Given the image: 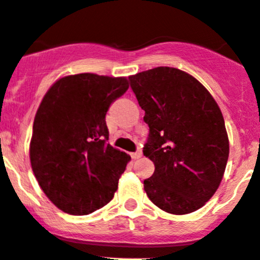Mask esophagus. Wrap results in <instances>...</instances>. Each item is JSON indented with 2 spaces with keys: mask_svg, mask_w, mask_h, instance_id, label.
I'll use <instances>...</instances> for the list:
<instances>
[{
  "mask_svg": "<svg viewBox=\"0 0 260 260\" xmlns=\"http://www.w3.org/2000/svg\"><path fill=\"white\" fill-rule=\"evenodd\" d=\"M141 155H143V153H141V151L139 150V151H136V153L131 154V158H133V159H139V158H141Z\"/></svg>",
  "mask_w": 260,
  "mask_h": 260,
  "instance_id": "esophagus-1",
  "label": "esophagus"
}]
</instances>
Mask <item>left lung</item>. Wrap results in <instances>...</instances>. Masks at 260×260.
<instances>
[{"label":"left lung","instance_id":"8db88e82","mask_svg":"<svg viewBox=\"0 0 260 260\" xmlns=\"http://www.w3.org/2000/svg\"><path fill=\"white\" fill-rule=\"evenodd\" d=\"M129 78L149 126L143 153L155 166L144 181L146 194L168 214L201 209L220 186L229 158L220 107L181 69L156 67Z\"/></svg>","mask_w":260,"mask_h":260}]
</instances>
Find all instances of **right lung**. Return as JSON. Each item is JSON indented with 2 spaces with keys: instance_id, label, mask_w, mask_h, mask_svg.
<instances>
[{
  "instance_id": "1",
  "label": "right lung",
  "mask_w": 260,
  "mask_h": 260,
  "mask_svg": "<svg viewBox=\"0 0 260 260\" xmlns=\"http://www.w3.org/2000/svg\"><path fill=\"white\" fill-rule=\"evenodd\" d=\"M129 88L126 77L81 73L59 78L32 125L30 161L49 200L69 215L109 204L130 155L107 143L106 112Z\"/></svg>"
}]
</instances>
